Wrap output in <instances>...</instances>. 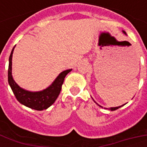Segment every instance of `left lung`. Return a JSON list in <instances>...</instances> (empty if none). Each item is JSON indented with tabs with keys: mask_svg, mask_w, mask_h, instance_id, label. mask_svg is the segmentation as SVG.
Listing matches in <instances>:
<instances>
[{
	"mask_svg": "<svg viewBox=\"0 0 147 147\" xmlns=\"http://www.w3.org/2000/svg\"><path fill=\"white\" fill-rule=\"evenodd\" d=\"M123 33L125 34V32H124V31H123ZM123 105H121V106H123ZM121 106H118V107H113V108H110V109H110V110H112V111H113V110H117V109L120 108V107H121ZM101 107H102V106H101Z\"/></svg>",
	"mask_w": 147,
	"mask_h": 147,
	"instance_id": "obj_1",
	"label": "left lung"
}]
</instances>
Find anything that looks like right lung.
Returning a JSON list of instances; mask_svg holds the SVG:
<instances>
[{
  "label": "right lung",
  "instance_id": "right-lung-1",
  "mask_svg": "<svg viewBox=\"0 0 147 147\" xmlns=\"http://www.w3.org/2000/svg\"><path fill=\"white\" fill-rule=\"evenodd\" d=\"M14 48L15 46L12 49L9 57L8 71V83L12 90V92L18 101L27 107L38 111L48 109L54 103L56 99L57 98L61 92L64 78L67 76V73L70 72L71 69L62 71L55 80L54 82L52 83L51 86H49L48 88H46L44 90L38 92L27 91L18 86L11 76V59H12V53Z\"/></svg>",
  "mask_w": 147,
  "mask_h": 147
}]
</instances>
